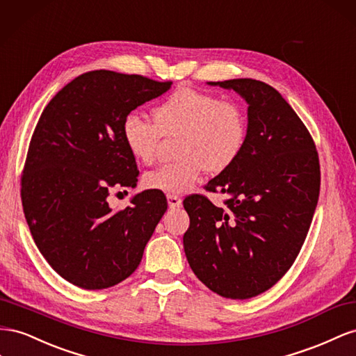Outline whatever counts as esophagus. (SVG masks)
<instances>
[{
    "label": "esophagus",
    "instance_id": "34e87169",
    "mask_svg": "<svg viewBox=\"0 0 356 356\" xmlns=\"http://www.w3.org/2000/svg\"><path fill=\"white\" fill-rule=\"evenodd\" d=\"M167 201H168V207L170 209H177V207L181 206V198L179 195L168 194L167 195Z\"/></svg>",
    "mask_w": 356,
    "mask_h": 356
}]
</instances>
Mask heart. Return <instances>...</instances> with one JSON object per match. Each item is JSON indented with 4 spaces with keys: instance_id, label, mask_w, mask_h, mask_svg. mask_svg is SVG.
I'll return each instance as SVG.
<instances>
[{
    "instance_id": "b5f03b06",
    "label": "heart",
    "mask_w": 356,
    "mask_h": 356,
    "mask_svg": "<svg viewBox=\"0 0 356 356\" xmlns=\"http://www.w3.org/2000/svg\"><path fill=\"white\" fill-rule=\"evenodd\" d=\"M154 120L131 111L122 122V138L137 161L152 164L162 136H180L179 158L146 172L145 185L168 194H184L206 170L220 172L240 156L248 138L246 111L234 99L181 88L154 110Z\"/></svg>"
}]
</instances>
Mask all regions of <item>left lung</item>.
Segmentation results:
<instances>
[{"instance_id": "obj_1", "label": "left lung", "mask_w": 356, "mask_h": 356, "mask_svg": "<svg viewBox=\"0 0 356 356\" xmlns=\"http://www.w3.org/2000/svg\"><path fill=\"white\" fill-rule=\"evenodd\" d=\"M248 103V138L240 156L206 191L227 194L225 207L185 198L189 266L219 296L246 300L285 276L316 210L321 170L306 125L273 86L253 79L209 82Z\"/></svg>"}]
</instances>
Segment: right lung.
<instances>
[{"label":"right lung","instance_id":"right-lung-1","mask_svg":"<svg viewBox=\"0 0 356 356\" xmlns=\"http://www.w3.org/2000/svg\"><path fill=\"white\" fill-rule=\"evenodd\" d=\"M170 88L138 74L89 71L60 89L38 119L20 181L25 219L49 266L79 288L106 289L129 277L167 210L156 189L116 211L107 197L137 185L124 118Z\"/></svg>","mask_w":356,"mask_h":356}]
</instances>
